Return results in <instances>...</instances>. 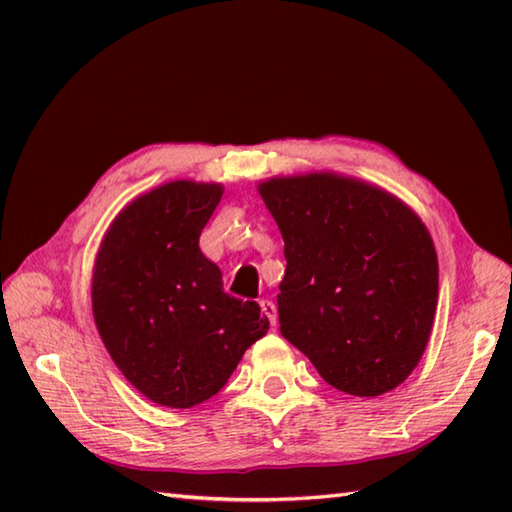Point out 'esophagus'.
Segmentation results:
<instances>
[{"label": "esophagus", "mask_w": 512, "mask_h": 512, "mask_svg": "<svg viewBox=\"0 0 512 512\" xmlns=\"http://www.w3.org/2000/svg\"><path fill=\"white\" fill-rule=\"evenodd\" d=\"M259 306H262V312L268 317L270 325L275 328V325H277V306H275V303L268 301V299H262V301H259Z\"/></svg>", "instance_id": "1"}]
</instances>
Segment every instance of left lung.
<instances>
[{
    "instance_id": "1",
    "label": "left lung",
    "mask_w": 512,
    "mask_h": 512,
    "mask_svg": "<svg viewBox=\"0 0 512 512\" xmlns=\"http://www.w3.org/2000/svg\"><path fill=\"white\" fill-rule=\"evenodd\" d=\"M284 237L279 330L325 383L374 398L405 383L438 306L429 228L383 187L336 171L257 184Z\"/></svg>"
}]
</instances>
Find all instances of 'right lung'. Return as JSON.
Listing matches in <instances>:
<instances>
[{
    "label": "right lung",
    "mask_w": 512,
    "mask_h": 512,
    "mask_svg": "<svg viewBox=\"0 0 512 512\" xmlns=\"http://www.w3.org/2000/svg\"><path fill=\"white\" fill-rule=\"evenodd\" d=\"M220 182L171 180L127 202L92 268V314L121 374L160 407L209 400L268 332L255 301L226 295L198 246Z\"/></svg>",
    "instance_id": "obj_1"
}]
</instances>
